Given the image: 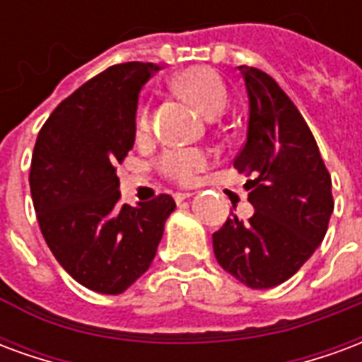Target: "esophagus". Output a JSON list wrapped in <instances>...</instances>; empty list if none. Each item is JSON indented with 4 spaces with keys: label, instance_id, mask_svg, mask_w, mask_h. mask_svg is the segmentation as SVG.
Here are the masks:
<instances>
[{
    "label": "esophagus",
    "instance_id": "esophagus-1",
    "mask_svg": "<svg viewBox=\"0 0 362 362\" xmlns=\"http://www.w3.org/2000/svg\"><path fill=\"white\" fill-rule=\"evenodd\" d=\"M188 197H192L189 192H176V194H174V202H176V204H180V202L188 199Z\"/></svg>",
    "mask_w": 362,
    "mask_h": 362
}]
</instances>
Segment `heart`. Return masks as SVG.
Segmentation results:
<instances>
[{
	"label": "heart",
	"instance_id": "1",
	"mask_svg": "<svg viewBox=\"0 0 362 362\" xmlns=\"http://www.w3.org/2000/svg\"><path fill=\"white\" fill-rule=\"evenodd\" d=\"M170 87L178 96L189 104H194L197 110L207 118H215L225 110L228 100V93L225 83L213 69L204 66L189 67L178 74L170 83ZM151 129V114L147 108H141L137 116V132L147 134ZM207 166V153L202 149H174L168 151L160 158L163 173L180 182L189 184L196 180V176Z\"/></svg>",
	"mask_w": 362,
	"mask_h": 362
}]
</instances>
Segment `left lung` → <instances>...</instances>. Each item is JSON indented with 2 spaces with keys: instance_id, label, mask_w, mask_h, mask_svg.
<instances>
[{
  "instance_id": "8db88e82",
  "label": "left lung",
  "mask_w": 362,
  "mask_h": 362,
  "mask_svg": "<svg viewBox=\"0 0 362 362\" xmlns=\"http://www.w3.org/2000/svg\"><path fill=\"white\" fill-rule=\"evenodd\" d=\"M248 93V132L235 168L254 215L235 213L213 235L219 266L250 288L293 277L324 240L334 213L332 178L310 127L279 85L256 67L240 66Z\"/></svg>"
}]
</instances>
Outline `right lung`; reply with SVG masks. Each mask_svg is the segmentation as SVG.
<instances>
[{"instance_id": "add662e5", "label": "right lung", "mask_w": 362, "mask_h": 362, "mask_svg": "<svg viewBox=\"0 0 362 362\" xmlns=\"http://www.w3.org/2000/svg\"><path fill=\"white\" fill-rule=\"evenodd\" d=\"M160 67L118 64L59 104L38 134L30 196L48 248L77 283L119 295L147 272L176 209L168 194L119 205L116 165L135 141L139 90Z\"/></svg>"}]
</instances>
